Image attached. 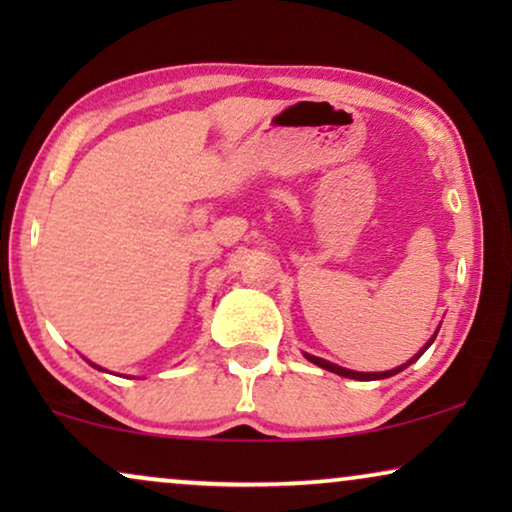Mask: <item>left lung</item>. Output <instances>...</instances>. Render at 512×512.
I'll use <instances>...</instances> for the list:
<instances>
[{
    "label": "left lung",
    "mask_w": 512,
    "mask_h": 512,
    "mask_svg": "<svg viewBox=\"0 0 512 512\" xmlns=\"http://www.w3.org/2000/svg\"><path fill=\"white\" fill-rule=\"evenodd\" d=\"M440 328V326H438ZM436 335H438V331L433 333V338L426 342V345L419 349V352L412 356V359L408 361V363H403V366H398V368H394V370H384V373H359V370H347V368H340V366H335V363H331V361H326V359H319V356H312V354H305V359L307 361H312L314 366H319V368H324V370H331V373H335V375H342V377H349V380H363V382H370V380H384V377H391V375H396V373H401L403 368H408L410 363H415L419 356H422L426 349L431 347V342L436 340Z\"/></svg>",
    "instance_id": "1"
}]
</instances>
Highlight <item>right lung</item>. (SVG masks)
<instances>
[{"label":"right lung","mask_w":512,"mask_h":512,"mask_svg":"<svg viewBox=\"0 0 512 512\" xmlns=\"http://www.w3.org/2000/svg\"><path fill=\"white\" fill-rule=\"evenodd\" d=\"M90 366H95V363H90ZM95 368H97V370H102V368H100V366H95Z\"/></svg>","instance_id":"right-lung-1"}]
</instances>
